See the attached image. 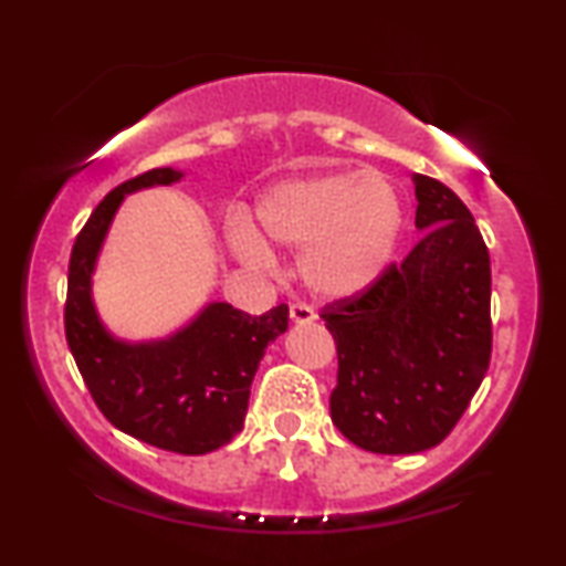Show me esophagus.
Returning <instances> with one entry per match:
<instances>
[{"instance_id":"34e87169","label":"esophagus","mask_w":566,"mask_h":566,"mask_svg":"<svg viewBox=\"0 0 566 566\" xmlns=\"http://www.w3.org/2000/svg\"><path fill=\"white\" fill-rule=\"evenodd\" d=\"M291 322H293V324H308V322H314L312 306H306V304H293V306H291Z\"/></svg>"}]
</instances>
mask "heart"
<instances>
[{
    "mask_svg": "<svg viewBox=\"0 0 566 566\" xmlns=\"http://www.w3.org/2000/svg\"><path fill=\"white\" fill-rule=\"evenodd\" d=\"M262 234L298 252V275L314 296L353 298L389 268L405 229V203L381 172H322L270 188L258 203ZM231 247L265 268L273 252L247 221L231 227Z\"/></svg>",
    "mask_w": 566,
    "mask_h": 566,
    "instance_id": "1",
    "label": "heart"
}]
</instances>
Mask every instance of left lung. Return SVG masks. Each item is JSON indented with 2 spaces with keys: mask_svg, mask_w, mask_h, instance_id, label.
Segmentation results:
<instances>
[{
  "mask_svg": "<svg viewBox=\"0 0 566 566\" xmlns=\"http://www.w3.org/2000/svg\"><path fill=\"white\" fill-rule=\"evenodd\" d=\"M415 227L399 265L358 296L324 306L337 345L332 422L363 451L420 453L467 412L490 368V252L461 198L415 175Z\"/></svg>",
  "mask_w": 566,
  "mask_h": 566,
  "instance_id": "obj_1",
  "label": "left lung"
}]
</instances>
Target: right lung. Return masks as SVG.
<instances>
[{
  "label": "right lung",
  "instance_id": "add662e5",
  "mask_svg": "<svg viewBox=\"0 0 566 566\" xmlns=\"http://www.w3.org/2000/svg\"><path fill=\"white\" fill-rule=\"evenodd\" d=\"M182 177L157 167L99 200L69 260L64 329L92 399L115 428L161 451L203 455L244 428L252 378L265 347L289 329V306L250 316L213 301L167 339L126 343L105 329L92 301L97 254L123 198Z\"/></svg>",
  "mask_w": 566,
  "mask_h": 566
}]
</instances>
